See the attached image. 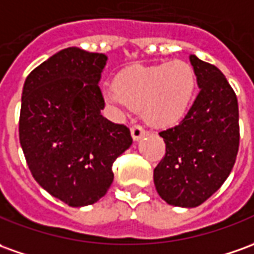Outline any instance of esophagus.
Returning a JSON list of instances; mask_svg holds the SVG:
<instances>
[{
  "instance_id": "1",
  "label": "esophagus",
  "mask_w": 254,
  "mask_h": 254,
  "mask_svg": "<svg viewBox=\"0 0 254 254\" xmlns=\"http://www.w3.org/2000/svg\"><path fill=\"white\" fill-rule=\"evenodd\" d=\"M130 132L131 137H132L134 141H139V139L145 135V130L141 126H132L130 128Z\"/></svg>"
}]
</instances>
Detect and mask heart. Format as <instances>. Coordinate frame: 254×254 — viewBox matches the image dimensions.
<instances>
[{"instance_id": "heart-1", "label": "heart", "mask_w": 254, "mask_h": 254, "mask_svg": "<svg viewBox=\"0 0 254 254\" xmlns=\"http://www.w3.org/2000/svg\"><path fill=\"white\" fill-rule=\"evenodd\" d=\"M197 87L196 73L188 62L128 66L115 77V85L102 88V97L117 112L139 109L153 127L177 124L190 109Z\"/></svg>"}]
</instances>
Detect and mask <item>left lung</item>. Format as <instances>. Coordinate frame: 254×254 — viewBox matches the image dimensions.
<instances>
[{
	"label": "left lung",
	"instance_id": "8db88e82",
	"mask_svg": "<svg viewBox=\"0 0 254 254\" xmlns=\"http://www.w3.org/2000/svg\"><path fill=\"white\" fill-rule=\"evenodd\" d=\"M199 94L183 120L159 132L166 155L153 171L166 203L196 207L220 190L235 164L239 148L237 95L214 64L190 55Z\"/></svg>",
	"mask_w": 254,
	"mask_h": 254
}]
</instances>
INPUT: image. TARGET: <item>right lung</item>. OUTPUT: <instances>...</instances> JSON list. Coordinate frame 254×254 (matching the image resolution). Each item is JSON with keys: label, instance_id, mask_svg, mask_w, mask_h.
I'll use <instances>...</instances> for the list:
<instances>
[{"label": "right lung", "instance_id": "1", "mask_svg": "<svg viewBox=\"0 0 254 254\" xmlns=\"http://www.w3.org/2000/svg\"><path fill=\"white\" fill-rule=\"evenodd\" d=\"M104 54L69 47L24 81L19 139L40 187L71 207L97 203L113 183L112 164L132 144L130 130L101 115Z\"/></svg>", "mask_w": 254, "mask_h": 254}]
</instances>
